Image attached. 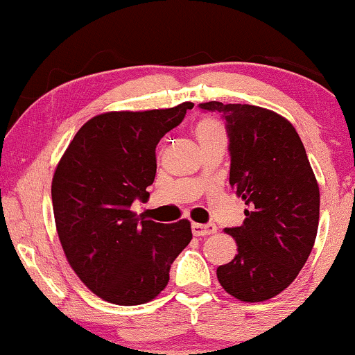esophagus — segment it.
<instances>
[{
	"label": "esophagus",
	"mask_w": 355,
	"mask_h": 355,
	"mask_svg": "<svg viewBox=\"0 0 355 355\" xmlns=\"http://www.w3.org/2000/svg\"><path fill=\"white\" fill-rule=\"evenodd\" d=\"M191 232L197 237H205V235H211L217 232L215 223H191Z\"/></svg>",
	"instance_id": "obj_1"
}]
</instances>
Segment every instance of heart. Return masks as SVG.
Instances as JSON below:
<instances>
[{
  "mask_svg": "<svg viewBox=\"0 0 355 355\" xmlns=\"http://www.w3.org/2000/svg\"><path fill=\"white\" fill-rule=\"evenodd\" d=\"M195 135L200 146L210 144H225V130L215 118H203L195 126Z\"/></svg>",
  "mask_w": 355,
  "mask_h": 355,
  "instance_id": "heart-1",
  "label": "heart"
}]
</instances>
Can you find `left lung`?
Returning <instances> with one entry per match:
<instances>
[{
    "mask_svg": "<svg viewBox=\"0 0 355 355\" xmlns=\"http://www.w3.org/2000/svg\"><path fill=\"white\" fill-rule=\"evenodd\" d=\"M225 121L230 185L245 202V220L225 229L237 255L217 268L218 282L243 302L287 288L307 262L319 227L320 195L307 153L291 121L254 105L200 103Z\"/></svg>",
    "mask_w": 355,
    "mask_h": 355,
    "instance_id": "obj_1",
    "label": "left lung"
}]
</instances>
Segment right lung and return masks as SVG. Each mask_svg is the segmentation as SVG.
<instances>
[{
    "mask_svg": "<svg viewBox=\"0 0 355 355\" xmlns=\"http://www.w3.org/2000/svg\"><path fill=\"white\" fill-rule=\"evenodd\" d=\"M193 103L150 112H110L78 130L56 166L53 214L64 255L93 294L140 305L168 284L173 260L190 243L189 220L158 223L132 211L148 197L158 141Z\"/></svg>",
    "mask_w": 355,
    "mask_h": 355,
    "instance_id": "add662e5",
    "label": "right lung"
}]
</instances>
